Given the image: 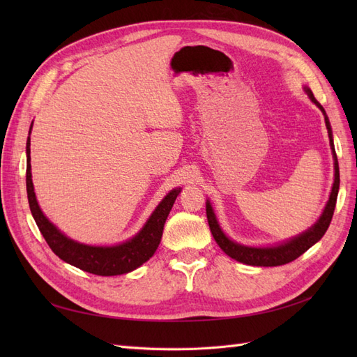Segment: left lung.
Wrapping results in <instances>:
<instances>
[{
	"instance_id": "8db88e82",
	"label": "left lung",
	"mask_w": 357,
	"mask_h": 357,
	"mask_svg": "<svg viewBox=\"0 0 357 357\" xmlns=\"http://www.w3.org/2000/svg\"><path fill=\"white\" fill-rule=\"evenodd\" d=\"M304 91L308 95L311 102H314L320 109V112L323 113V116H325V123H326L328 135H329V143H331L332 158H333V169H335V178H333V185H332L329 199L325 205V210H323L320 218L317 219V222L314 225L311 226V228H308L305 232H302L287 241H283V243L275 244V245H266V247L244 245V244H240V243L231 240L229 236L226 235L223 232V229L220 228L219 220H218V218H215L214 210L211 207V202H210V199H207V202H205V210H207V220H208L210 231L214 236L215 243L219 244V247L226 255L241 264L253 265V266H278V265L289 264L291 261H295V259L299 257L301 255H304L311 245H314L317 241H320V238L325 235V232L328 231L329 225H331L333 210H335V204H337L338 190H340L338 159H337V153H335L332 128L329 123V119L326 116V112L320 105V102L314 98V95H312V92L308 88H304Z\"/></svg>"
}]
</instances>
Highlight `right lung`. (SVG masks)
<instances>
[{
	"instance_id": "1",
	"label": "right lung",
	"mask_w": 357,
	"mask_h": 357,
	"mask_svg": "<svg viewBox=\"0 0 357 357\" xmlns=\"http://www.w3.org/2000/svg\"><path fill=\"white\" fill-rule=\"evenodd\" d=\"M32 123L29 126L31 135ZM31 138L26 139V193L28 202L41 235L45 236L46 243L63 262H67L75 268L83 269L86 273L95 275H121L131 273L138 266L147 262L156 252V248L162 238V231L168 218V214L174 205L176 198L180 193V188L172 189L168 195L162 199L155 211L150 214V218L144 223L132 238L126 240L125 243L114 245H89L79 241L71 240L63 232H61L55 225H53L45 213L41 211L34 185H32L31 174Z\"/></svg>"
}]
</instances>
